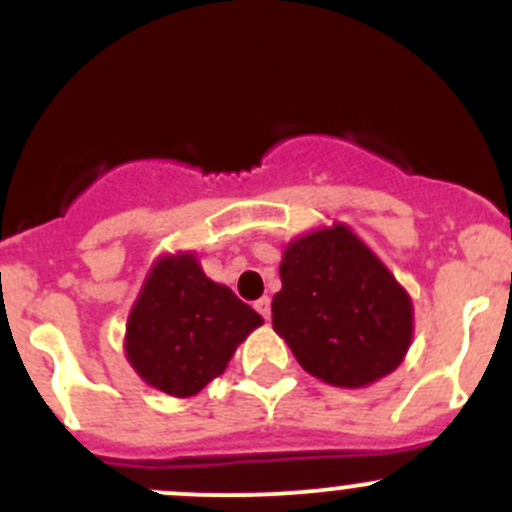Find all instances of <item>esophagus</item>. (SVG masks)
<instances>
[{
    "mask_svg": "<svg viewBox=\"0 0 512 512\" xmlns=\"http://www.w3.org/2000/svg\"><path fill=\"white\" fill-rule=\"evenodd\" d=\"M255 310L267 321V318H270V298H267V295H265V298L255 300Z\"/></svg>",
    "mask_w": 512,
    "mask_h": 512,
    "instance_id": "esophagus-1",
    "label": "esophagus"
}]
</instances>
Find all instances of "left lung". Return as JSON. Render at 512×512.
<instances>
[{
    "instance_id": "8db88e82",
    "label": "left lung",
    "mask_w": 512,
    "mask_h": 512,
    "mask_svg": "<svg viewBox=\"0 0 512 512\" xmlns=\"http://www.w3.org/2000/svg\"><path fill=\"white\" fill-rule=\"evenodd\" d=\"M280 280L272 328L310 376L364 389L404 361L412 298L351 227L333 222L288 242Z\"/></svg>"
}]
</instances>
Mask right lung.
I'll list each match as a JSON object with an SVG mask.
<instances>
[{
    "label": "right lung",
    "mask_w": 512,
    "mask_h": 512,
    "mask_svg": "<svg viewBox=\"0 0 512 512\" xmlns=\"http://www.w3.org/2000/svg\"><path fill=\"white\" fill-rule=\"evenodd\" d=\"M262 315L204 275L194 252L161 255L128 313V364L151 389L186 399L224 374Z\"/></svg>",
    "instance_id": "add662e5"
}]
</instances>
